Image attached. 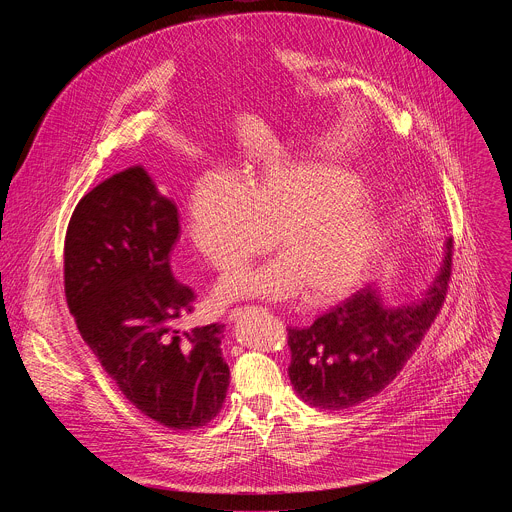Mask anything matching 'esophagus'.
I'll use <instances>...</instances> for the list:
<instances>
[{"instance_id": "obj_1", "label": "esophagus", "mask_w": 512, "mask_h": 512, "mask_svg": "<svg viewBox=\"0 0 512 512\" xmlns=\"http://www.w3.org/2000/svg\"><path fill=\"white\" fill-rule=\"evenodd\" d=\"M251 308L249 306H243V308H235V310H231L229 312V320H237L241 314H245V312H249Z\"/></svg>"}]
</instances>
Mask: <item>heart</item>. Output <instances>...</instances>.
<instances>
[{
    "instance_id": "heart-1",
    "label": "heart",
    "mask_w": 512,
    "mask_h": 512,
    "mask_svg": "<svg viewBox=\"0 0 512 512\" xmlns=\"http://www.w3.org/2000/svg\"><path fill=\"white\" fill-rule=\"evenodd\" d=\"M358 176L324 162H277L245 178L202 174L186 204V233L196 253L227 273L267 249L281 257L225 277L221 304L237 298L287 300L306 289L312 304L350 291L379 255L381 216Z\"/></svg>"
}]
</instances>
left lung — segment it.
<instances>
[{"mask_svg":"<svg viewBox=\"0 0 512 512\" xmlns=\"http://www.w3.org/2000/svg\"><path fill=\"white\" fill-rule=\"evenodd\" d=\"M454 239L419 300L385 306L373 285L334 306L310 328H289V381L300 399L318 409H348L381 393L405 367L440 314L452 275Z\"/></svg>","mask_w":512,"mask_h":512,"instance_id":"1","label":"left lung"}]
</instances>
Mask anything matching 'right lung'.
Instances as JSON below:
<instances>
[{
  "label": "right lung",
  "instance_id": "add662e5",
  "mask_svg": "<svg viewBox=\"0 0 512 512\" xmlns=\"http://www.w3.org/2000/svg\"><path fill=\"white\" fill-rule=\"evenodd\" d=\"M176 204L141 166L81 198L64 239V294L103 371L143 415L194 429L221 411L229 389L223 324L180 330L194 291L176 281L170 251Z\"/></svg>",
  "mask_w": 512,
  "mask_h": 512
}]
</instances>
